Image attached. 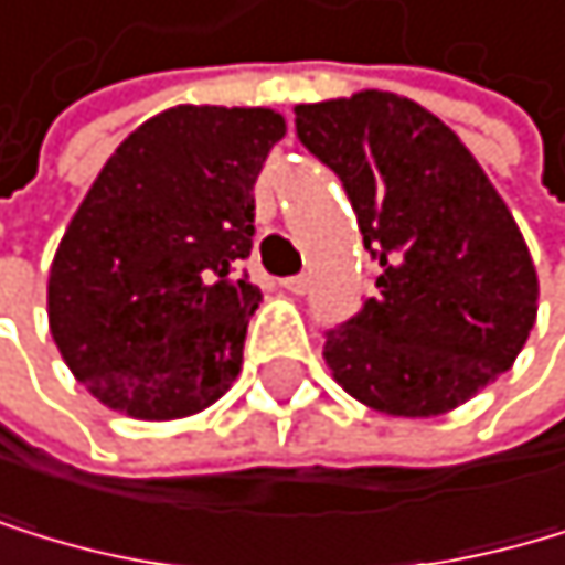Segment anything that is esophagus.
Listing matches in <instances>:
<instances>
[{
	"label": "esophagus",
	"instance_id": "1",
	"mask_svg": "<svg viewBox=\"0 0 565 565\" xmlns=\"http://www.w3.org/2000/svg\"><path fill=\"white\" fill-rule=\"evenodd\" d=\"M280 288H285V291H291V295H306V291H309V277H306V274L285 277V280H280Z\"/></svg>",
	"mask_w": 565,
	"mask_h": 565
}]
</instances>
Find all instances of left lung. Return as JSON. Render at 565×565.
I'll return each instance as SVG.
<instances>
[{
  "instance_id": "8db88e82",
  "label": "left lung",
  "mask_w": 565,
  "mask_h": 565,
  "mask_svg": "<svg viewBox=\"0 0 565 565\" xmlns=\"http://www.w3.org/2000/svg\"><path fill=\"white\" fill-rule=\"evenodd\" d=\"M295 135L340 177L375 298L326 330L333 379L371 409L437 416L503 375L539 312L518 222L448 124L396 93L295 107Z\"/></svg>"
}]
</instances>
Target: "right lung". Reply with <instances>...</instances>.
<instances>
[{"label":"right lung","mask_w":565,"mask_h":565,"mask_svg":"<svg viewBox=\"0 0 565 565\" xmlns=\"http://www.w3.org/2000/svg\"><path fill=\"white\" fill-rule=\"evenodd\" d=\"M285 117L173 107L120 141L54 253L47 319L72 375L138 420L211 406L239 375L259 288L253 183Z\"/></svg>","instance_id":"right-lung-1"}]
</instances>
